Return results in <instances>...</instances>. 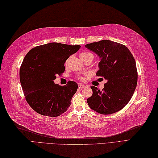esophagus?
<instances>
[{
	"instance_id": "esophagus-1",
	"label": "esophagus",
	"mask_w": 158,
	"mask_h": 158,
	"mask_svg": "<svg viewBox=\"0 0 158 158\" xmlns=\"http://www.w3.org/2000/svg\"><path fill=\"white\" fill-rule=\"evenodd\" d=\"M78 88L80 89H83V88H85V86L83 85H82V84H79Z\"/></svg>"
}]
</instances>
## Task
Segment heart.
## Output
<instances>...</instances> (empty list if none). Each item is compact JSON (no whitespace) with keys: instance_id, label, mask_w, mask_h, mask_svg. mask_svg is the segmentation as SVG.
I'll list each match as a JSON object with an SVG mask.
<instances>
[{"instance_id":"obj_1","label":"heart","mask_w":158,"mask_h":158,"mask_svg":"<svg viewBox=\"0 0 158 158\" xmlns=\"http://www.w3.org/2000/svg\"><path fill=\"white\" fill-rule=\"evenodd\" d=\"M89 55H93V54L89 53V52H83V53H81L80 54V58H85L86 56H89Z\"/></svg>"}]
</instances>
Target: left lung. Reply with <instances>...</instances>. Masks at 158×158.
Wrapping results in <instances>:
<instances>
[{
    "label": "left lung",
    "instance_id": "8db88e82",
    "mask_svg": "<svg viewBox=\"0 0 158 158\" xmlns=\"http://www.w3.org/2000/svg\"><path fill=\"white\" fill-rule=\"evenodd\" d=\"M85 47L100 58L96 75L107 81L102 90L90 86L93 95L87 99V103L100 114L115 113L128 104L136 89L138 75L133 56L125 45L110 40H102Z\"/></svg>",
    "mask_w": 158,
    "mask_h": 158
}]
</instances>
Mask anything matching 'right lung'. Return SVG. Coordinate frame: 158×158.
<instances>
[{
    "instance_id": "obj_1",
    "label": "right lung",
    "mask_w": 158,
    "mask_h": 158,
    "mask_svg": "<svg viewBox=\"0 0 158 158\" xmlns=\"http://www.w3.org/2000/svg\"><path fill=\"white\" fill-rule=\"evenodd\" d=\"M80 48L50 43L32 48L25 56L19 70L20 83L27 103L38 114L57 117L68 110L78 85L68 81L60 86L54 80L64 72L66 60Z\"/></svg>"
}]
</instances>
